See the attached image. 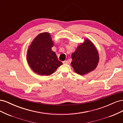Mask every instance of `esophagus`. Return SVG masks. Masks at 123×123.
I'll use <instances>...</instances> for the list:
<instances>
[{
  "mask_svg": "<svg viewBox=\"0 0 123 123\" xmlns=\"http://www.w3.org/2000/svg\"><path fill=\"white\" fill-rule=\"evenodd\" d=\"M63 64H69V61H65L63 62Z\"/></svg>",
  "mask_w": 123,
  "mask_h": 123,
  "instance_id": "34e87169",
  "label": "esophagus"
}]
</instances>
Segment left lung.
<instances>
[{
  "label": "left lung",
  "mask_w": 123,
  "mask_h": 123,
  "mask_svg": "<svg viewBox=\"0 0 123 123\" xmlns=\"http://www.w3.org/2000/svg\"><path fill=\"white\" fill-rule=\"evenodd\" d=\"M72 58L71 64L74 71L80 75H84L95 69L99 56L94 44L90 40L85 39V42L72 53Z\"/></svg>",
  "instance_id": "obj_1"
}]
</instances>
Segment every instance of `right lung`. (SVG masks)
Here are the masks:
<instances>
[{"mask_svg":"<svg viewBox=\"0 0 123 123\" xmlns=\"http://www.w3.org/2000/svg\"><path fill=\"white\" fill-rule=\"evenodd\" d=\"M53 44L50 34L44 32L37 36L29 46L27 61L35 73L42 75H50L62 65L55 52L52 50Z\"/></svg>","mask_w":123,"mask_h":123,"instance_id":"right-lung-1","label":"right lung"}]
</instances>
